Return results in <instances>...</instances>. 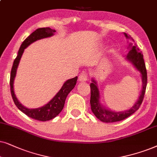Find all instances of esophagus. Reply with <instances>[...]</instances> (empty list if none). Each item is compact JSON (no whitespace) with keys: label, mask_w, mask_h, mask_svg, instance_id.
Here are the masks:
<instances>
[{"label":"esophagus","mask_w":157,"mask_h":157,"mask_svg":"<svg viewBox=\"0 0 157 157\" xmlns=\"http://www.w3.org/2000/svg\"><path fill=\"white\" fill-rule=\"evenodd\" d=\"M87 78H88V73H87L86 71H82V72L80 73V75H79V81H80V82L87 81Z\"/></svg>","instance_id":"34e87169"}]
</instances>
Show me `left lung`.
Here are the masks:
<instances>
[{"label": "left lung", "instance_id": "obj_1", "mask_svg": "<svg viewBox=\"0 0 157 157\" xmlns=\"http://www.w3.org/2000/svg\"><path fill=\"white\" fill-rule=\"evenodd\" d=\"M124 34L127 39H131V36L127 35L126 33H124ZM128 47H130V51H129L128 54H127L126 59L130 62L131 64H133V65L135 67L138 71H139L141 75L142 90L141 92V95H140L137 101L136 102V103L130 109L121 112L112 111L111 110L106 109L104 106L100 104V91L98 86V83L94 79H93L92 80V82L90 83L91 110L94 115L99 120L103 121V122H117V121H122L125 118H128V116H130L131 115L134 113L139 109L140 105H141L142 101L144 100V94H145L146 87H147V69H146L145 63H144L143 54H141V52H139V48L137 47L136 45L132 46V44H130Z\"/></svg>", "mask_w": 157, "mask_h": 157}]
</instances>
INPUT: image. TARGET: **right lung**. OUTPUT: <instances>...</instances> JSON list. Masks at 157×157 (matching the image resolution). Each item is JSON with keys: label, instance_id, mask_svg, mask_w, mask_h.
<instances>
[{"label": "right lung", "instance_id": "add662e5", "mask_svg": "<svg viewBox=\"0 0 157 157\" xmlns=\"http://www.w3.org/2000/svg\"><path fill=\"white\" fill-rule=\"evenodd\" d=\"M56 32L55 30L52 29L49 27H46V28H39L37 29L36 31H34L32 33H31L25 40L23 41V43L21 45L20 49L18 50V55L14 60L13 67H12L11 72H10V93L11 96L13 98L14 103L16 105L18 109L21 111H22L26 116H28L30 118L35 119L37 121H49L51 119L55 118L57 115H59L60 112L63 109L64 103L67 96L70 93V91L74 88L75 85L77 83V77H75L74 78L70 79L67 80L64 85H62V88L59 90L54 97L50 100V101L45 105L42 107L38 108H33V109H29L24 107L20 102L18 101L17 98L14 93L13 89V82L16 75V70H17L18 64H19L20 59L21 58V56L24 53V49L26 48L32 44L34 41L39 39L47 38L53 36L54 33Z\"/></svg>", "mask_w": 157, "mask_h": 157}]
</instances>
